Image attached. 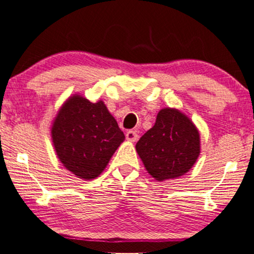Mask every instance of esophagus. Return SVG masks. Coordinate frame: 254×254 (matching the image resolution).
<instances>
[{"instance_id":"obj_1","label":"esophagus","mask_w":254,"mask_h":254,"mask_svg":"<svg viewBox=\"0 0 254 254\" xmlns=\"http://www.w3.org/2000/svg\"><path fill=\"white\" fill-rule=\"evenodd\" d=\"M125 137H127V139L129 140V142H136V140L138 139V133L136 132V131L130 130V131H127V134H125Z\"/></svg>"}]
</instances>
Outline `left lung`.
<instances>
[{
  "mask_svg": "<svg viewBox=\"0 0 254 254\" xmlns=\"http://www.w3.org/2000/svg\"><path fill=\"white\" fill-rule=\"evenodd\" d=\"M136 150L157 181L177 178L193 166L200 153L199 132L181 111L162 109L155 125L137 142Z\"/></svg>",
  "mask_w": 254,
  "mask_h": 254,
  "instance_id": "8db88e82",
  "label": "left lung"
}]
</instances>
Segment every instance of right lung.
Masks as SVG:
<instances>
[{"instance_id":"obj_1","label":"right lung","mask_w":254,"mask_h":254,"mask_svg":"<svg viewBox=\"0 0 254 254\" xmlns=\"http://www.w3.org/2000/svg\"><path fill=\"white\" fill-rule=\"evenodd\" d=\"M57 157L78 178L98 177L124 140V133L102 101L70 97L51 129Z\"/></svg>"}]
</instances>
